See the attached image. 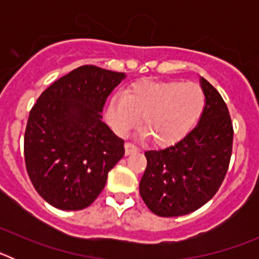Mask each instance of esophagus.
I'll return each mask as SVG.
<instances>
[{"label":"esophagus","mask_w":259,"mask_h":259,"mask_svg":"<svg viewBox=\"0 0 259 259\" xmlns=\"http://www.w3.org/2000/svg\"><path fill=\"white\" fill-rule=\"evenodd\" d=\"M124 149H125V155H130V154H135V153L139 152L136 146L131 143H125L124 144Z\"/></svg>","instance_id":"obj_1"}]
</instances>
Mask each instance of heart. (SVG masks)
I'll return each mask as SVG.
<instances>
[{
    "label": "heart",
    "instance_id": "obj_1",
    "mask_svg": "<svg viewBox=\"0 0 259 259\" xmlns=\"http://www.w3.org/2000/svg\"><path fill=\"white\" fill-rule=\"evenodd\" d=\"M205 107L206 96L197 84L141 80L110 98L106 119L119 136H125L141 116L140 136L170 146L196 127Z\"/></svg>",
    "mask_w": 259,
    "mask_h": 259
}]
</instances>
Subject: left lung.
Masks as SVG:
<instances>
[{
	"label": "left lung",
	"instance_id": "8db88e82",
	"mask_svg": "<svg viewBox=\"0 0 259 259\" xmlns=\"http://www.w3.org/2000/svg\"><path fill=\"white\" fill-rule=\"evenodd\" d=\"M206 107L182 141L145 152L140 196L158 217H180L200 209L218 192L232 153L233 128L227 105L206 79H200Z\"/></svg>",
	"mask_w": 259,
	"mask_h": 259
}]
</instances>
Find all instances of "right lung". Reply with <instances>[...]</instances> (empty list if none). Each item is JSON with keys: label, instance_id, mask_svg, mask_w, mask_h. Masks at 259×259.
<instances>
[{"label": "right lung", "instance_id": "1", "mask_svg": "<svg viewBox=\"0 0 259 259\" xmlns=\"http://www.w3.org/2000/svg\"><path fill=\"white\" fill-rule=\"evenodd\" d=\"M123 79V72L80 66L45 89L32 107L24 134L27 172L52 206L88 207L124 155V141L101 115Z\"/></svg>", "mask_w": 259, "mask_h": 259}]
</instances>
